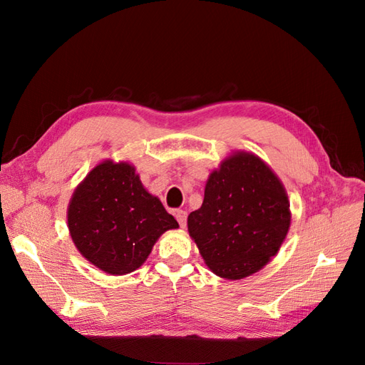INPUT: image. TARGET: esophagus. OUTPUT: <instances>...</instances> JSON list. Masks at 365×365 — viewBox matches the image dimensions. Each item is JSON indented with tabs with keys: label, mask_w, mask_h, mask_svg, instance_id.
I'll use <instances>...</instances> for the list:
<instances>
[{
	"label": "esophagus",
	"mask_w": 365,
	"mask_h": 365,
	"mask_svg": "<svg viewBox=\"0 0 365 365\" xmlns=\"http://www.w3.org/2000/svg\"><path fill=\"white\" fill-rule=\"evenodd\" d=\"M175 217H176V220H178L180 227L185 228V225H187V213L184 212V210H176Z\"/></svg>",
	"instance_id": "obj_1"
}]
</instances>
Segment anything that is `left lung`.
<instances>
[{
	"label": "left lung",
	"instance_id": "left-lung-1",
	"mask_svg": "<svg viewBox=\"0 0 365 365\" xmlns=\"http://www.w3.org/2000/svg\"><path fill=\"white\" fill-rule=\"evenodd\" d=\"M187 225L210 269L222 279H244L262 269L288 235V193L257 155L236 152L210 173L204 202Z\"/></svg>",
	"mask_w": 365,
	"mask_h": 365
}]
</instances>
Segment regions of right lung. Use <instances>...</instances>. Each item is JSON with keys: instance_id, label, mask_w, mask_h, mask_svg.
<instances>
[{"instance_id": "right-lung-1", "label": "right lung", "mask_w": 365, "mask_h": 365, "mask_svg": "<svg viewBox=\"0 0 365 365\" xmlns=\"http://www.w3.org/2000/svg\"><path fill=\"white\" fill-rule=\"evenodd\" d=\"M67 217L76 248L111 275L140 268L164 231L180 227L143 187L134 165L113 160L97 164L76 187Z\"/></svg>"}]
</instances>
